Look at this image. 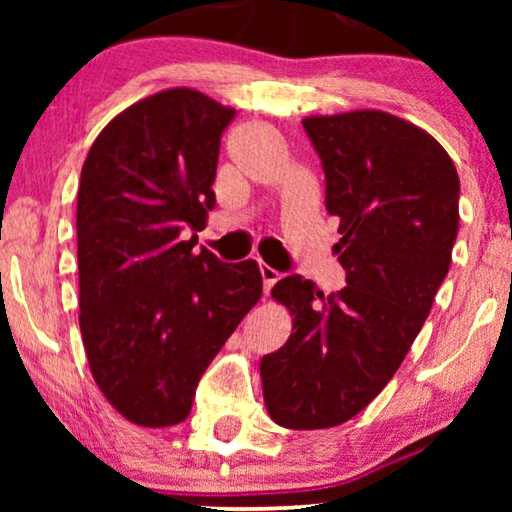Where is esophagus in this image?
<instances>
[{
    "instance_id": "esophagus-1",
    "label": "esophagus",
    "mask_w": 512,
    "mask_h": 512,
    "mask_svg": "<svg viewBox=\"0 0 512 512\" xmlns=\"http://www.w3.org/2000/svg\"><path fill=\"white\" fill-rule=\"evenodd\" d=\"M258 270H261V277H263V289H265V293H270L272 286L277 284V279L282 277V272L275 270V268H270V265H265V263L258 265Z\"/></svg>"
}]
</instances>
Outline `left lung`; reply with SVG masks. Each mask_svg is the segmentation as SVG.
I'll use <instances>...</instances> for the list:
<instances>
[{"label":"left lung","instance_id":"left-lung-1","mask_svg":"<svg viewBox=\"0 0 512 512\" xmlns=\"http://www.w3.org/2000/svg\"><path fill=\"white\" fill-rule=\"evenodd\" d=\"M338 216L335 254L347 286L324 296L300 275L272 296L293 314L284 347L261 359L279 426H338L366 408L401 366L445 282L459 230V174L431 135L384 111L303 121Z\"/></svg>","mask_w":512,"mask_h":512}]
</instances>
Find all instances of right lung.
<instances>
[{
    "instance_id": "right-lung-1",
    "label": "right lung",
    "mask_w": 512,
    "mask_h": 512,
    "mask_svg": "<svg viewBox=\"0 0 512 512\" xmlns=\"http://www.w3.org/2000/svg\"><path fill=\"white\" fill-rule=\"evenodd\" d=\"M233 116L198 90H163L118 114L83 163V347L97 387L135 424L184 422L202 373L263 293L256 261L223 263L184 240L216 205Z\"/></svg>"
}]
</instances>
